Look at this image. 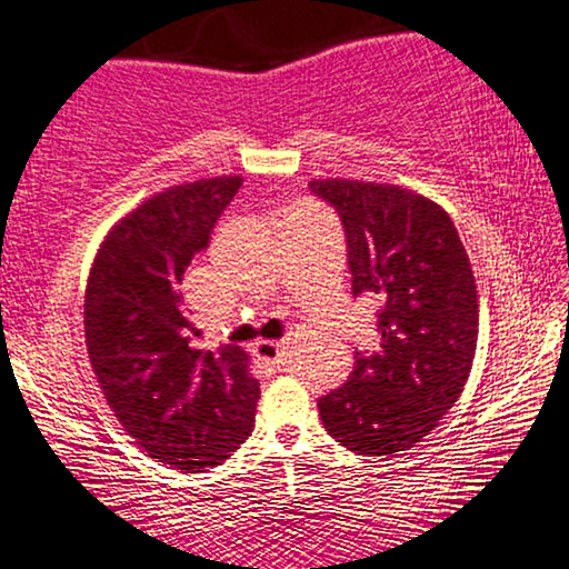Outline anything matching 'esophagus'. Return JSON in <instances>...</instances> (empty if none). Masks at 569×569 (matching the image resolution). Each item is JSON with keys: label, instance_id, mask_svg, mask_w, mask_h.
Segmentation results:
<instances>
[{"label": "esophagus", "instance_id": "1", "mask_svg": "<svg viewBox=\"0 0 569 569\" xmlns=\"http://www.w3.org/2000/svg\"><path fill=\"white\" fill-rule=\"evenodd\" d=\"M254 353H258V358H262V361L270 363L273 368H281L283 363V342H273V340H262L254 346Z\"/></svg>", "mask_w": 569, "mask_h": 569}]
</instances>
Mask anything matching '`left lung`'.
<instances>
[{
    "mask_svg": "<svg viewBox=\"0 0 569 569\" xmlns=\"http://www.w3.org/2000/svg\"><path fill=\"white\" fill-rule=\"evenodd\" d=\"M340 216L353 296L379 301L373 353L356 350L348 381L319 397L335 441L368 456L420 443L461 397L477 350V286L459 231L412 190L311 180Z\"/></svg>",
    "mask_w": 569,
    "mask_h": 569,
    "instance_id": "1",
    "label": "left lung"
}]
</instances>
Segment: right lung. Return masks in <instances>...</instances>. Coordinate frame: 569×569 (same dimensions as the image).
I'll use <instances>...</instances> for the list:
<instances>
[{"instance_id":"1","label":"right lung","mask_w":569,"mask_h":569,"mask_svg":"<svg viewBox=\"0 0 569 569\" xmlns=\"http://www.w3.org/2000/svg\"><path fill=\"white\" fill-rule=\"evenodd\" d=\"M239 186L198 180L143 201L106 237L84 293L87 353L110 410L151 459L190 475L247 441L260 399L244 350L198 348L180 299L186 268Z\"/></svg>"}]
</instances>
